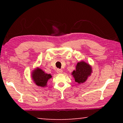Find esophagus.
<instances>
[{
    "label": "esophagus",
    "mask_w": 123,
    "mask_h": 123,
    "mask_svg": "<svg viewBox=\"0 0 123 123\" xmlns=\"http://www.w3.org/2000/svg\"><path fill=\"white\" fill-rule=\"evenodd\" d=\"M56 72L58 74H61L62 73V69H57L56 70Z\"/></svg>",
    "instance_id": "1"
}]
</instances>
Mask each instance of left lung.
<instances>
[{
	"label": "left lung",
	"mask_w": 123,
	"mask_h": 123,
	"mask_svg": "<svg viewBox=\"0 0 123 123\" xmlns=\"http://www.w3.org/2000/svg\"><path fill=\"white\" fill-rule=\"evenodd\" d=\"M92 70L91 66L84 61L78 62L76 66V70L72 72L75 81L80 84L86 81L88 77L91 75Z\"/></svg>",
	"instance_id": "1"
}]
</instances>
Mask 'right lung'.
Segmentation results:
<instances>
[{"mask_svg":"<svg viewBox=\"0 0 123 123\" xmlns=\"http://www.w3.org/2000/svg\"><path fill=\"white\" fill-rule=\"evenodd\" d=\"M52 76L44 73V71L39 68H36L32 73V79L36 85L39 87H44L47 86L49 79L51 78Z\"/></svg>","mask_w":123,"mask_h":123,"instance_id":"obj_1","label":"right lung"}]
</instances>
